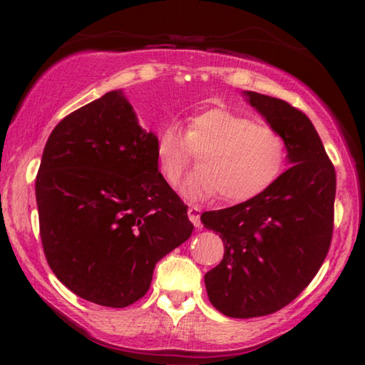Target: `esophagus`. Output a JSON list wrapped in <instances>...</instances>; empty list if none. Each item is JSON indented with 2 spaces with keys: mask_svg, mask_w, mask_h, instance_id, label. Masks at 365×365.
Wrapping results in <instances>:
<instances>
[{
  "mask_svg": "<svg viewBox=\"0 0 365 365\" xmlns=\"http://www.w3.org/2000/svg\"><path fill=\"white\" fill-rule=\"evenodd\" d=\"M187 216H189V219H191V222L194 224V226H196L197 229L201 227V209H199L197 206H189Z\"/></svg>",
  "mask_w": 365,
  "mask_h": 365,
  "instance_id": "esophagus-1",
  "label": "esophagus"
}]
</instances>
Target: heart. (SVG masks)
I'll list each match as a JSON object with an SVG mask.
<instances>
[{"mask_svg":"<svg viewBox=\"0 0 365 365\" xmlns=\"http://www.w3.org/2000/svg\"><path fill=\"white\" fill-rule=\"evenodd\" d=\"M199 154L197 168L182 184L189 199L216 196L247 201L271 186L287 163V141L277 129L227 109H209L187 123L186 133L169 124L159 133L156 158L164 179L176 186Z\"/></svg>","mask_w":365,"mask_h":365,"instance_id":"1","label":"heart"}]
</instances>
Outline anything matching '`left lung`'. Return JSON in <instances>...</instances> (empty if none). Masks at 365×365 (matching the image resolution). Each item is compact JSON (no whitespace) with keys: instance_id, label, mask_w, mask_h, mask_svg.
I'll return each mask as SVG.
<instances>
[{"instance_id":"left-lung-1","label":"left lung","mask_w":365,"mask_h":365,"mask_svg":"<svg viewBox=\"0 0 365 365\" xmlns=\"http://www.w3.org/2000/svg\"><path fill=\"white\" fill-rule=\"evenodd\" d=\"M244 96L286 138L292 168L257 196L201 214L224 242L204 276L209 301L236 319L277 312L309 286L331 247L336 199V169L311 119L282 99Z\"/></svg>"}]
</instances>
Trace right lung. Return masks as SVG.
Masks as SVG:
<instances>
[{"mask_svg":"<svg viewBox=\"0 0 365 365\" xmlns=\"http://www.w3.org/2000/svg\"><path fill=\"white\" fill-rule=\"evenodd\" d=\"M156 141L123 91L76 109L49 134L36 176L44 256L89 302L131 306L158 261L191 237L187 206L158 171Z\"/></svg>","mask_w":365,"mask_h":365,"instance_id":"obj_1","label":"right lung"}]
</instances>
